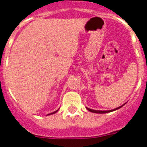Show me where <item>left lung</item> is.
Masks as SVG:
<instances>
[{"label": "left lung", "mask_w": 147, "mask_h": 147, "mask_svg": "<svg viewBox=\"0 0 147 147\" xmlns=\"http://www.w3.org/2000/svg\"><path fill=\"white\" fill-rule=\"evenodd\" d=\"M124 104H123V105H121V107H117V108H115V109H111V110H107V111H102V110H95V109H89V108H87L86 107V109H88V110L89 111V112H94V113H99V114H104V113H108V112H112V111H115V110H117V109H120V108H121V107H123Z\"/></svg>", "instance_id": "obj_1"}]
</instances>
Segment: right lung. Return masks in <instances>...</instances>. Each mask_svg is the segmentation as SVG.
Wrapping results in <instances>:
<instances>
[{"instance_id": "1", "label": "right lung", "mask_w": 147, "mask_h": 147, "mask_svg": "<svg viewBox=\"0 0 147 147\" xmlns=\"http://www.w3.org/2000/svg\"><path fill=\"white\" fill-rule=\"evenodd\" d=\"M58 110H56V111H55V112H52V113H49V114H48V115H52V114H55V113H56V112H58Z\"/></svg>"}]
</instances>
